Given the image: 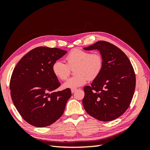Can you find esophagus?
I'll return each mask as SVG.
<instances>
[{"label":"esophagus","instance_id":"34e87169","mask_svg":"<svg viewBox=\"0 0 150 150\" xmlns=\"http://www.w3.org/2000/svg\"><path fill=\"white\" fill-rule=\"evenodd\" d=\"M76 90H77L76 89H71V93H74Z\"/></svg>","mask_w":150,"mask_h":150}]
</instances>
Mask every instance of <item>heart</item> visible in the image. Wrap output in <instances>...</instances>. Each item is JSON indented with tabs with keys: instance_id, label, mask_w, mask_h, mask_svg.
I'll list each match as a JSON object with an SVG mask.
<instances>
[{
	"instance_id": "obj_1",
	"label": "heart",
	"mask_w": 150,
	"mask_h": 150,
	"mask_svg": "<svg viewBox=\"0 0 150 150\" xmlns=\"http://www.w3.org/2000/svg\"><path fill=\"white\" fill-rule=\"evenodd\" d=\"M67 64L61 60H57L52 64V72L58 79L65 80L69 76L71 68L76 66V76L68 79L63 87L75 89L94 80L100 74L103 67V59L100 54L91 53L81 49H74L66 57Z\"/></svg>"
}]
</instances>
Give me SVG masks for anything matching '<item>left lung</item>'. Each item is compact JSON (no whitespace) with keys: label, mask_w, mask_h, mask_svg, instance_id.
<instances>
[{"label":"left lung","mask_w":150,"mask_h":150,"mask_svg":"<svg viewBox=\"0 0 150 150\" xmlns=\"http://www.w3.org/2000/svg\"><path fill=\"white\" fill-rule=\"evenodd\" d=\"M84 49L98 50L103 67L91 86L84 88L83 106L88 115L99 121L114 120L123 114L132 100L136 86L133 67L126 54L108 42L100 40Z\"/></svg>","instance_id":"1"}]
</instances>
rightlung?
I'll return each instance as SVG.
<instances>
[{"label": "right lung", "mask_w": 150, "mask_h": 150, "mask_svg": "<svg viewBox=\"0 0 150 150\" xmlns=\"http://www.w3.org/2000/svg\"><path fill=\"white\" fill-rule=\"evenodd\" d=\"M66 53L58 48H34L21 59L12 72L10 90L13 103L31 125L49 126L64 112L71 91L67 88L55 91L61 84L52 67Z\"/></svg>", "instance_id": "right-lung-1"}]
</instances>
